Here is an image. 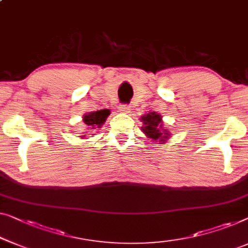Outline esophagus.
<instances>
[{
  "instance_id": "1",
  "label": "esophagus",
  "mask_w": 248,
  "mask_h": 248,
  "mask_svg": "<svg viewBox=\"0 0 248 248\" xmlns=\"http://www.w3.org/2000/svg\"><path fill=\"white\" fill-rule=\"evenodd\" d=\"M118 110H120V112H122V113H130L131 108H130V106H128V105H121L120 107H118Z\"/></svg>"
}]
</instances>
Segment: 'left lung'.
Returning a JSON list of instances; mask_svg holds the SVG:
<instances>
[{"label":"left lung","instance_id":"obj_1","mask_svg":"<svg viewBox=\"0 0 248 248\" xmlns=\"http://www.w3.org/2000/svg\"><path fill=\"white\" fill-rule=\"evenodd\" d=\"M141 120L144 124L142 126V131L148 138L152 140H160L161 142H164V140L168 139V131L163 130L162 127V117L160 114L151 112L146 115L142 116Z\"/></svg>","mask_w":248,"mask_h":248}]
</instances>
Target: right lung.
<instances>
[{
    "label": "right lung",
    "instance_id": "add662e5",
    "mask_svg": "<svg viewBox=\"0 0 248 248\" xmlns=\"http://www.w3.org/2000/svg\"><path fill=\"white\" fill-rule=\"evenodd\" d=\"M109 115L108 109H102L97 110V112L89 113L87 115L84 116V123L89 126L88 128L95 130V128H100L104 122L106 121L107 116Z\"/></svg>",
    "mask_w": 248,
    "mask_h": 248
}]
</instances>
